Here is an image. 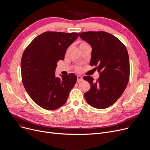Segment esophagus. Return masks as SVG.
<instances>
[{"label":"esophagus","instance_id":"obj_1","mask_svg":"<svg viewBox=\"0 0 150 150\" xmlns=\"http://www.w3.org/2000/svg\"><path fill=\"white\" fill-rule=\"evenodd\" d=\"M83 80V77L81 76H80V75L77 76V82L78 83H80V82L82 81Z\"/></svg>","mask_w":150,"mask_h":150}]
</instances>
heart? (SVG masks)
I'll use <instances>...</instances> for the list:
<instances>
[{
	"mask_svg": "<svg viewBox=\"0 0 150 150\" xmlns=\"http://www.w3.org/2000/svg\"><path fill=\"white\" fill-rule=\"evenodd\" d=\"M85 44H88L86 42H81L80 44V46H81V45H85ZM78 70H80V67H78V69H77Z\"/></svg>",
	"mask_w": 150,
	"mask_h": 150,
	"instance_id": "heart-1",
	"label": "heart"
}]
</instances>
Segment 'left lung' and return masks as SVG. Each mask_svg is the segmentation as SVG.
Listing matches in <instances>:
<instances>
[{
	"mask_svg": "<svg viewBox=\"0 0 150 150\" xmlns=\"http://www.w3.org/2000/svg\"><path fill=\"white\" fill-rule=\"evenodd\" d=\"M80 38L92 47L90 65L100 73L94 81L90 76L83 79L91 89L84 94L88 103L97 109L112 105L119 99L128 84L129 78L128 53L124 44L114 35L105 31H88L80 33Z\"/></svg>",
	"mask_w": 150,
	"mask_h": 150,
	"instance_id": "8db88e82",
	"label": "left lung"
}]
</instances>
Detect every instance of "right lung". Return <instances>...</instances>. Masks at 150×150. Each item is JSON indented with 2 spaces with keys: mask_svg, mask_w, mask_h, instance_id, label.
Listing matches in <instances>:
<instances>
[{
  "mask_svg": "<svg viewBox=\"0 0 150 150\" xmlns=\"http://www.w3.org/2000/svg\"><path fill=\"white\" fill-rule=\"evenodd\" d=\"M79 33L46 31L35 38L22 54L21 68L24 88L33 101L47 110L64 105L76 82L75 74L55 75L59 60H64L68 47Z\"/></svg>",
  "mask_w": 150,
  "mask_h": 150,
  "instance_id": "obj_1",
  "label": "right lung"
}]
</instances>
